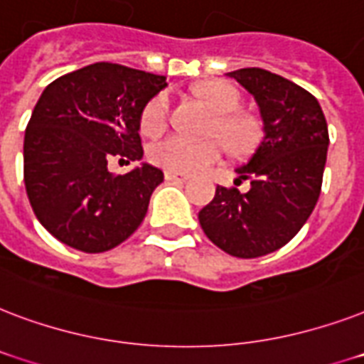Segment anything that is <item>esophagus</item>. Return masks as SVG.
Here are the masks:
<instances>
[{
	"label": "esophagus",
	"mask_w": 364,
	"mask_h": 364,
	"mask_svg": "<svg viewBox=\"0 0 364 364\" xmlns=\"http://www.w3.org/2000/svg\"><path fill=\"white\" fill-rule=\"evenodd\" d=\"M165 180H182V182H186V180H190V176L182 173H174V171H165Z\"/></svg>",
	"instance_id": "esophagus-1"
}]
</instances>
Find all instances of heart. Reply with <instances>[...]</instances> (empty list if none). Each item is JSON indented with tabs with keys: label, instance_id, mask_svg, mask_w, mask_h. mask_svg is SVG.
I'll use <instances>...</instances> for the list:
<instances>
[{
	"label": "heart",
	"instance_id": "obj_1",
	"mask_svg": "<svg viewBox=\"0 0 364 364\" xmlns=\"http://www.w3.org/2000/svg\"><path fill=\"white\" fill-rule=\"evenodd\" d=\"M203 100L218 114L210 131L218 132L233 148H245L252 142L256 127L255 121L247 115L235 114L241 106V95L226 81H213L199 89ZM171 115V100L167 92H161L146 104L140 115V129L148 136H156L165 131ZM148 156L156 165L176 171V173H193L218 163L224 156V144L216 138L210 140H191V138L171 134L150 146Z\"/></svg>",
	"mask_w": 364,
	"mask_h": 364
}]
</instances>
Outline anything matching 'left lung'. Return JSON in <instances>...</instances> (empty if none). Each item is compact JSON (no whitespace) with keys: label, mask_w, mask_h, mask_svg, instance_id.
Instances as JSON below:
<instances>
[{"label":"left lung","mask_w":364,"mask_h":364,"mask_svg":"<svg viewBox=\"0 0 364 364\" xmlns=\"http://www.w3.org/2000/svg\"><path fill=\"white\" fill-rule=\"evenodd\" d=\"M230 77L255 97L264 136L249 161L235 168L247 193L216 186L199 210L203 232L237 258L275 252L314 213L323 184L328 127L317 98L296 83L262 68H241Z\"/></svg>","instance_id":"1"}]
</instances>
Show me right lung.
Returning <instances> with one entry per match:
<instances>
[{
  "mask_svg": "<svg viewBox=\"0 0 364 364\" xmlns=\"http://www.w3.org/2000/svg\"><path fill=\"white\" fill-rule=\"evenodd\" d=\"M167 87L163 75L97 62L45 87L24 134V184L41 226L60 243L104 252L136 232L163 182L142 163L112 174L108 161H140V115Z\"/></svg>",
  "mask_w": 364,
  "mask_h": 364,
  "instance_id": "add662e5",
  "label": "right lung"
}]
</instances>
